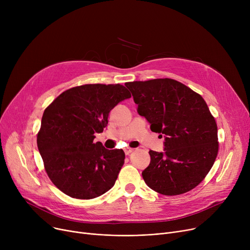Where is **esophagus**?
<instances>
[{
	"label": "esophagus",
	"instance_id": "esophagus-1",
	"mask_svg": "<svg viewBox=\"0 0 250 250\" xmlns=\"http://www.w3.org/2000/svg\"><path fill=\"white\" fill-rule=\"evenodd\" d=\"M134 151V149H132V148H125V155H128V154H130Z\"/></svg>",
	"mask_w": 250,
	"mask_h": 250
}]
</instances>
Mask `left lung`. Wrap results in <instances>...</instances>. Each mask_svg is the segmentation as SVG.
<instances>
[{"label": "left lung", "mask_w": 250, "mask_h": 250, "mask_svg": "<svg viewBox=\"0 0 250 250\" xmlns=\"http://www.w3.org/2000/svg\"><path fill=\"white\" fill-rule=\"evenodd\" d=\"M138 113L152 132L164 136V151H150L142 172L146 185L164 195L194 188L211 170L218 154V128L203 97L173 79L125 84Z\"/></svg>", "instance_id": "obj_1"}]
</instances>
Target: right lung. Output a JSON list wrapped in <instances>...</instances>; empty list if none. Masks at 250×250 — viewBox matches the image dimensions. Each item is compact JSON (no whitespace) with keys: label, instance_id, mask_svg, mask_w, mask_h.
Instances as JSON below:
<instances>
[{"label":"right lung","instance_id":"1","mask_svg":"<svg viewBox=\"0 0 250 250\" xmlns=\"http://www.w3.org/2000/svg\"><path fill=\"white\" fill-rule=\"evenodd\" d=\"M130 96L120 84H87L62 92L46 107L37 147L48 177L61 191L90 200L114 186L125 152L94 143V134L103 132L110 110Z\"/></svg>","mask_w":250,"mask_h":250}]
</instances>
